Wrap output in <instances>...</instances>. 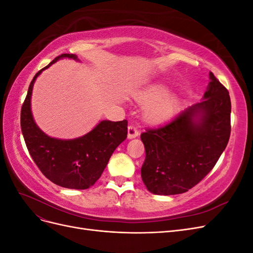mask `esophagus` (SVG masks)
I'll return each mask as SVG.
<instances>
[{
    "instance_id": "34e87169",
    "label": "esophagus",
    "mask_w": 253,
    "mask_h": 253,
    "mask_svg": "<svg viewBox=\"0 0 253 253\" xmlns=\"http://www.w3.org/2000/svg\"><path fill=\"white\" fill-rule=\"evenodd\" d=\"M138 135H139V132L135 126H129L127 127V138L128 139L136 138V137H138Z\"/></svg>"
}]
</instances>
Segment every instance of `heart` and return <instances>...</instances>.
I'll use <instances>...</instances> for the list:
<instances>
[{
    "mask_svg": "<svg viewBox=\"0 0 253 253\" xmlns=\"http://www.w3.org/2000/svg\"><path fill=\"white\" fill-rule=\"evenodd\" d=\"M170 88L155 84L136 96L139 104L145 106L144 117L152 125H162L172 119L179 110V101L170 96Z\"/></svg>",
    "mask_w": 253,
    "mask_h": 253,
    "instance_id": "b5f03b06",
    "label": "heart"
}]
</instances>
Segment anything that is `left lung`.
Segmentation results:
<instances>
[{
  "label": "left lung",
  "mask_w": 253,
  "mask_h": 253,
  "mask_svg": "<svg viewBox=\"0 0 253 253\" xmlns=\"http://www.w3.org/2000/svg\"><path fill=\"white\" fill-rule=\"evenodd\" d=\"M203 100L181 111L169 125L141 134L145 159L141 178L157 195L185 193L217 163L230 137L229 91L212 73Z\"/></svg>",
  "instance_id": "1"
}]
</instances>
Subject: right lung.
Wrapping results in <instances>:
<instances>
[{
	"mask_svg": "<svg viewBox=\"0 0 253 253\" xmlns=\"http://www.w3.org/2000/svg\"><path fill=\"white\" fill-rule=\"evenodd\" d=\"M64 58L80 62L74 53H63L36 74L22 105L21 128L29 154L45 177L60 187L85 190L100 178L114 151L126 140L127 121L101 120L91 131L74 139L45 134L33 116L34 84L44 70Z\"/></svg>",
	"mask_w": 253,
	"mask_h": 253,
	"instance_id": "obj_1",
	"label": "right lung"
}]
</instances>
